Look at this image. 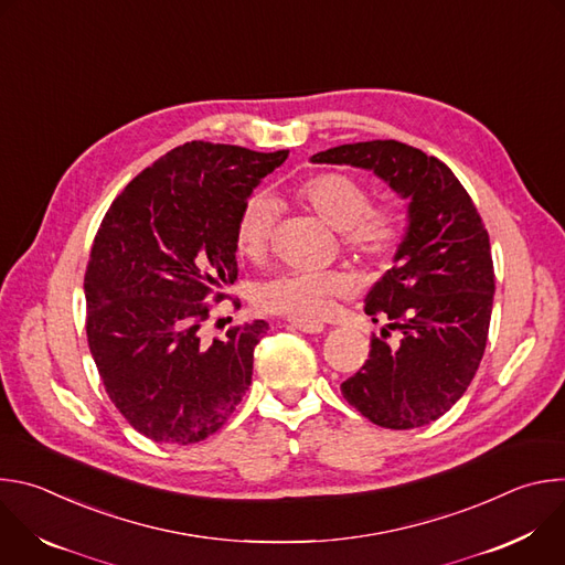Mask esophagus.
<instances>
[{
	"mask_svg": "<svg viewBox=\"0 0 565 565\" xmlns=\"http://www.w3.org/2000/svg\"><path fill=\"white\" fill-rule=\"evenodd\" d=\"M290 327L310 335L324 331V324H321V321H306V319H290Z\"/></svg>",
	"mask_w": 565,
	"mask_h": 565,
	"instance_id": "1",
	"label": "esophagus"
}]
</instances>
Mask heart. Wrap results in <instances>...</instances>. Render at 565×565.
<instances>
[{
	"mask_svg": "<svg viewBox=\"0 0 565 565\" xmlns=\"http://www.w3.org/2000/svg\"><path fill=\"white\" fill-rule=\"evenodd\" d=\"M310 207L331 227L344 232V244L362 255H384L399 234L391 210L369 207L371 196L362 183L347 174H321L301 190ZM277 221V201L253 192L236 218V248L248 257L266 250ZM351 292V281L331 270H288L262 281L255 301L262 310L292 319H317L338 297Z\"/></svg>",
	"mask_w": 565,
	"mask_h": 565,
	"instance_id": "1",
	"label": "heart"
}]
</instances>
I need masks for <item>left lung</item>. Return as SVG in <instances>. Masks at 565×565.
I'll list each match as a JSON object with an SVG mask.
<instances>
[{"instance_id":"1","label":"left lung","mask_w":565,"mask_h":565,"mask_svg":"<svg viewBox=\"0 0 565 565\" xmlns=\"http://www.w3.org/2000/svg\"><path fill=\"white\" fill-rule=\"evenodd\" d=\"M310 163L373 172L409 201L393 268L364 299L366 315L386 324L371 338L364 366L342 382V395L373 425L425 427L462 397L486 353L494 303L488 230L454 172L412 145H340ZM391 330L397 343L385 342Z\"/></svg>"}]
</instances>
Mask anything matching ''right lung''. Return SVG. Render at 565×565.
<instances>
[{"label":"right lung","mask_w":565,"mask_h":565,"mask_svg":"<svg viewBox=\"0 0 565 565\" xmlns=\"http://www.w3.org/2000/svg\"><path fill=\"white\" fill-rule=\"evenodd\" d=\"M286 158L185 142L142 170L100 223L85 275L87 340L111 402L153 443L205 440L250 386L266 321L210 344L199 329L205 297L236 279L241 205Z\"/></svg>","instance_id":"obj_1"}]
</instances>
